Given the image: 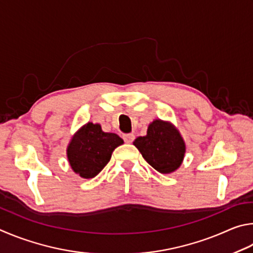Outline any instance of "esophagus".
I'll return each instance as SVG.
<instances>
[{
	"label": "esophagus",
	"mask_w": 253,
	"mask_h": 253,
	"mask_svg": "<svg viewBox=\"0 0 253 253\" xmlns=\"http://www.w3.org/2000/svg\"><path fill=\"white\" fill-rule=\"evenodd\" d=\"M134 134H132V133H127V134H123V140L126 141V143H132L133 142V140H134Z\"/></svg>",
	"instance_id": "obj_1"
}]
</instances>
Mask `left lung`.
Listing matches in <instances>:
<instances>
[{
    "mask_svg": "<svg viewBox=\"0 0 253 253\" xmlns=\"http://www.w3.org/2000/svg\"><path fill=\"white\" fill-rule=\"evenodd\" d=\"M133 144L153 169L170 174L182 165L185 142L180 131L169 121L156 119L149 124L147 135L139 136Z\"/></svg>",
    "mask_w": 253,
    "mask_h": 253,
    "instance_id": "left-lung-1",
    "label": "left lung"
}]
</instances>
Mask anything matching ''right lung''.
<instances>
[{
  "mask_svg": "<svg viewBox=\"0 0 253 253\" xmlns=\"http://www.w3.org/2000/svg\"><path fill=\"white\" fill-rule=\"evenodd\" d=\"M123 143L118 134L102 131L99 123L87 122L71 138L66 157L74 173L92 179L103 170L112 152Z\"/></svg>",
  "mask_w": 253,
  "mask_h": 253,
  "instance_id": "right-lung-1",
  "label": "right lung"
}]
</instances>
